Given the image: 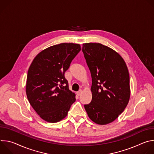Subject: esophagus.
Wrapping results in <instances>:
<instances>
[{
    "instance_id": "obj_1",
    "label": "esophagus",
    "mask_w": 154,
    "mask_h": 154,
    "mask_svg": "<svg viewBox=\"0 0 154 154\" xmlns=\"http://www.w3.org/2000/svg\"><path fill=\"white\" fill-rule=\"evenodd\" d=\"M82 93V90H80L79 91L77 92V94L78 96H80Z\"/></svg>"
}]
</instances>
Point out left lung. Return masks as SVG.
<instances>
[{"label": "left lung", "instance_id": "1", "mask_svg": "<svg viewBox=\"0 0 154 154\" xmlns=\"http://www.w3.org/2000/svg\"><path fill=\"white\" fill-rule=\"evenodd\" d=\"M82 52L92 78V100L84 105L89 118L105 125L114 121L127 106L130 77L121 56L100 43L83 44Z\"/></svg>", "mask_w": 154, "mask_h": 154}]
</instances>
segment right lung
<instances>
[{
    "label": "right lung",
    "mask_w": 154,
    "mask_h": 154,
    "mask_svg": "<svg viewBox=\"0 0 154 154\" xmlns=\"http://www.w3.org/2000/svg\"><path fill=\"white\" fill-rule=\"evenodd\" d=\"M80 50L78 44L61 43L43 50L33 60L27 74L26 94L43 120L52 123L62 120L75 101L64 72Z\"/></svg>",
    "instance_id": "right-lung-1"
}]
</instances>
